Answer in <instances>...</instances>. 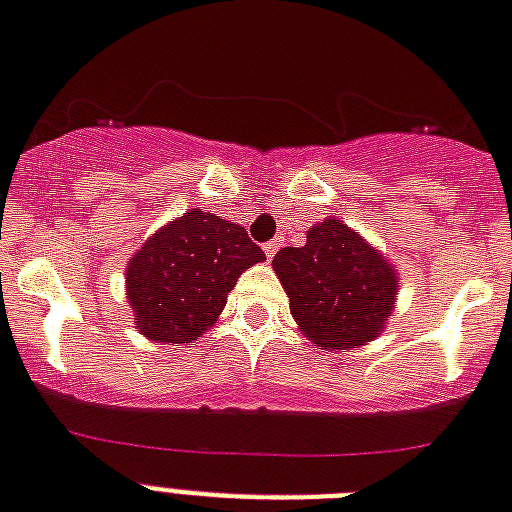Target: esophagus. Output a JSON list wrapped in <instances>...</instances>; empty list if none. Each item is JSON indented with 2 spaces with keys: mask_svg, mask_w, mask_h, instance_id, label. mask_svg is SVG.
I'll use <instances>...</instances> for the list:
<instances>
[{
  "mask_svg": "<svg viewBox=\"0 0 512 512\" xmlns=\"http://www.w3.org/2000/svg\"><path fill=\"white\" fill-rule=\"evenodd\" d=\"M265 257H268V260H270V257H276V252H278V242H268V244H265Z\"/></svg>",
  "mask_w": 512,
  "mask_h": 512,
  "instance_id": "esophagus-1",
  "label": "esophagus"
}]
</instances>
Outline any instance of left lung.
<instances>
[{"label":"left lung","mask_w":512,"mask_h":512,"mask_svg":"<svg viewBox=\"0 0 512 512\" xmlns=\"http://www.w3.org/2000/svg\"><path fill=\"white\" fill-rule=\"evenodd\" d=\"M273 270L304 338L325 351L362 349L393 315L398 270L336 216L315 223L302 247H283Z\"/></svg>","instance_id":"obj_1"}]
</instances>
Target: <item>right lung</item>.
<instances>
[{
  "label": "right lung",
  "mask_w": 512,
  "mask_h": 512,
  "mask_svg": "<svg viewBox=\"0 0 512 512\" xmlns=\"http://www.w3.org/2000/svg\"><path fill=\"white\" fill-rule=\"evenodd\" d=\"M263 260L239 223L200 208L171 218L124 270L135 328L153 343H195L213 328L236 278Z\"/></svg>",
  "instance_id": "add662e5"
}]
</instances>
